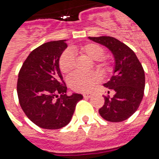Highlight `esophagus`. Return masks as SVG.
<instances>
[{
    "label": "esophagus",
    "instance_id": "1",
    "mask_svg": "<svg viewBox=\"0 0 159 159\" xmlns=\"http://www.w3.org/2000/svg\"><path fill=\"white\" fill-rule=\"evenodd\" d=\"M91 96H92L91 93H84V94H83V97H84V98H90Z\"/></svg>",
    "mask_w": 159,
    "mask_h": 159
}]
</instances>
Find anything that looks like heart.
<instances>
[{
    "label": "heart",
    "mask_w": 159,
    "mask_h": 159,
    "mask_svg": "<svg viewBox=\"0 0 159 159\" xmlns=\"http://www.w3.org/2000/svg\"><path fill=\"white\" fill-rule=\"evenodd\" d=\"M80 53L86 55L91 59L95 60V64L102 72L111 71V62L104 57L105 49L102 45L96 43H87L77 48ZM74 67V57L69 50L64 51L59 59L60 71L63 74H68ZM100 81V76L97 72L87 74L73 73L67 78V83L71 89L75 92H88Z\"/></svg>",
    "instance_id": "heart-1"
}]
</instances>
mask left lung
Returning <instances> with one entry per match:
<instances>
[{
	"label": "left lung",
	"instance_id": "obj_1",
	"mask_svg": "<svg viewBox=\"0 0 159 159\" xmlns=\"http://www.w3.org/2000/svg\"><path fill=\"white\" fill-rule=\"evenodd\" d=\"M89 39L108 48L116 61L113 76L104 84L108 94L111 91L114 96H104L105 103L99 114L111 122L125 120L137 111L143 99L145 76L142 64L134 52L117 39L111 36Z\"/></svg>",
	"mask_w": 159,
	"mask_h": 159
}]
</instances>
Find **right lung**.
<instances>
[{"mask_svg":"<svg viewBox=\"0 0 159 159\" xmlns=\"http://www.w3.org/2000/svg\"><path fill=\"white\" fill-rule=\"evenodd\" d=\"M67 47L66 40L50 41L31 52L18 75L19 102L36 125L57 129L71 121L81 94L67 95L59 69V58Z\"/></svg>","mask_w":159,"mask_h":159,"instance_id":"add662e5","label":"right lung"}]
</instances>
